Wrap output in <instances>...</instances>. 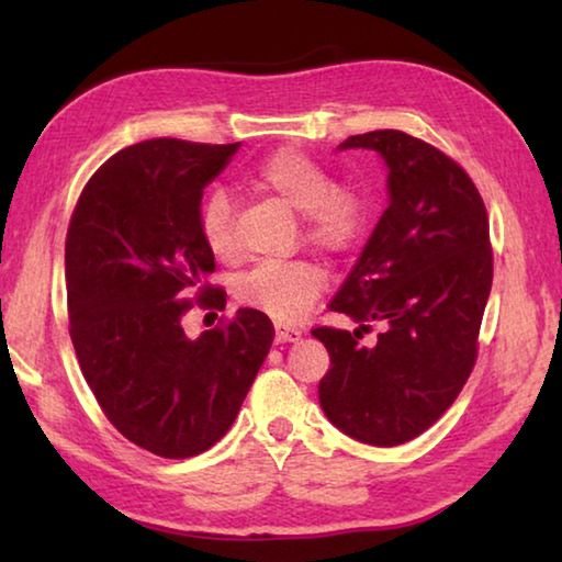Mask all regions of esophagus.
<instances>
[{
	"label": "esophagus",
	"mask_w": 562,
	"mask_h": 562,
	"mask_svg": "<svg viewBox=\"0 0 562 562\" xmlns=\"http://www.w3.org/2000/svg\"><path fill=\"white\" fill-rule=\"evenodd\" d=\"M274 337H278V341H297V339H302V329L278 325V331H274Z\"/></svg>",
	"instance_id": "1"
}]
</instances>
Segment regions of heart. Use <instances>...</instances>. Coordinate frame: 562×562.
<instances>
[{"mask_svg":"<svg viewBox=\"0 0 562 562\" xmlns=\"http://www.w3.org/2000/svg\"><path fill=\"white\" fill-rule=\"evenodd\" d=\"M252 188L272 195L302 215L304 235L312 245L327 252H347L355 247L369 225V203L355 188L335 183L329 170L300 150H274L250 170ZM201 233L215 258L233 260L240 243L235 235L233 203L223 190L207 195L201 211ZM327 272L312 260L260 262L237 282V294L245 304L268 312L278 322H297L312 310Z\"/></svg>","mask_w":562,"mask_h":562,"instance_id":"b5f03b06","label":"heart"}]
</instances>
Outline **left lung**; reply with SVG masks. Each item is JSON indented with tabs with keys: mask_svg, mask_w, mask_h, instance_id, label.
<instances>
[{
	"mask_svg": "<svg viewBox=\"0 0 562 562\" xmlns=\"http://www.w3.org/2000/svg\"><path fill=\"white\" fill-rule=\"evenodd\" d=\"M347 148L384 158L389 207L329 302L359 327L312 329L331 361L319 404L351 439L398 446L439 422L475 364L493 282L488 215L465 170L404 131L349 136ZM372 324L383 331L361 346Z\"/></svg>",
	"mask_w": 562,
	"mask_h": 562,
	"instance_id": "8db88e82",
	"label": "left lung"
}]
</instances>
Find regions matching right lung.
<instances>
[{"instance_id": "add662e5", "label": "right lung", "mask_w": 562, "mask_h": 562, "mask_svg": "<svg viewBox=\"0 0 562 562\" xmlns=\"http://www.w3.org/2000/svg\"><path fill=\"white\" fill-rule=\"evenodd\" d=\"M240 144L150 138L111 156L83 188L66 233L71 341L109 422L140 449L190 459L231 429L274 327L243 307L198 339L193 307H225L201 233L203 188Z\"/></svg>"}]
</instances>
